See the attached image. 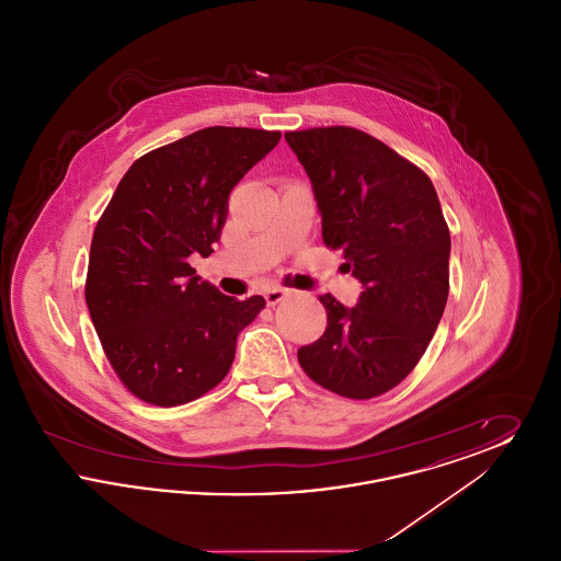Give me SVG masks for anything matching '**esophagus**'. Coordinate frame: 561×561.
I'll use <instances>...</instances> for the list:
<instances>
[{"mask_svg": "<svg viewBox=\"0 0 561 561\" xmlns=\"http://www.w3.org/2000/svg\"><path fill=\"white\" fill-rule=\"evenodd\" d=\"M286 294L288 293L284 288H268L267 293H265V300H267L268 307L282 302L286 298Z\"/></svg>", "mask_w": 561, "mask_h": 561, "instance_id": "obj_1", "label": "esophagus"}]
</instances>
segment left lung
<instances>
[{"label":"left lung","instance_id":"8db88e82","mask_svg":"<svg viewBox=\"0 0 561 561\" xmlns=\"http://www.w3.org/2000/svg\"><path fill=\"white\" fill-rule=\"evenodd\" d=\"M284 136L313 185L323 243L364 286L355 307L320 296L328 325L298 364L323 389L370 400L427 351L450 290V231L427 174L378 138L347 126Z\"/></svg>","mask_w":561,"mask_h":561}]
</instances>
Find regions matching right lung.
Here are the masks:
<instances>
[{"label":"right lung","instance_id":"1","mask_svg":"<svg viewBox=\"0 0 561 561\" xmlns=\"http://www.w3.org/2000/svg\"><path fill=\"white\" fill-rule=\"evenodd\" d=\"M282 133L213 126L138 158L96 222L85 302L108 364L138 400L170 408L214 389L241 330L265 309L202 282L229 193Z\"/></svg>","mask_w":561,"mask_h":561}]
</instances>
